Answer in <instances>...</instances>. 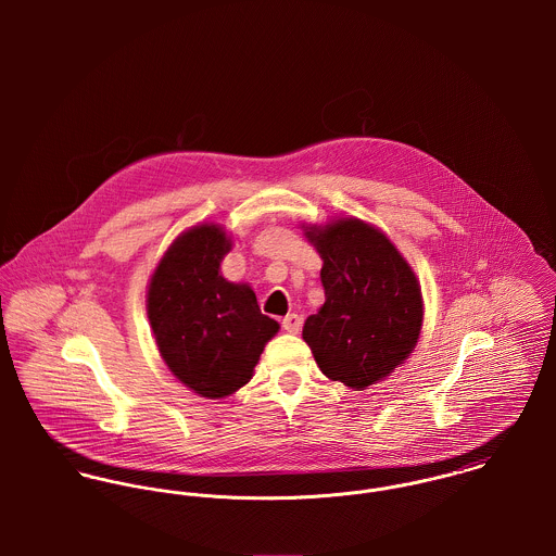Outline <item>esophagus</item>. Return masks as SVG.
I'll return each instance as SVG.
<instances>
[{"label": "esophagus", "instance_id": "1", "mask_svg": "<svg viewBox=\"0 0 556 556\" xmlns=\"http://www.w3.org/2000/svg\"><path fill=\"white\" fill-rule=\"evenodd\" d=\"M282 329H287L289 333H300V329H302V317L295 315V313L287 315V317L282 318Z\"/></svg>", "mask_w": 556, "mask_h": 556}]
</instances>
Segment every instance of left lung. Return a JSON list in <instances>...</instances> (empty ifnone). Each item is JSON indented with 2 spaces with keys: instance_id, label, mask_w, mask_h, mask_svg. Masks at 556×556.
Segmentation results:
<instances>
[{
  "instance_id": "1",
  "label": "left lung",
  "mask_w": 556,
  "mask_h": 556,
  "mask_svg": "<svg viewBox=\"0 0 556 556\" xmlns=\"http://www.w3.org/2000/svg\"><path fill=\"white\" fill-rule=\"evenodd\" d=\"M304 231L323 258L325 304L302 336L327 379L362 392L413 353L424 320L419 282L390 238L359 218Z\"/></svg>"
}]
</instances>
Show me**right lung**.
Here are the masks:
<instances>
[{"label": "right lung", "mask_w": 556, "mask_h": 556, "mask_svg": "<svg viewBox=\"0 0 556 556\" xmlns=\"http://www.w3.org/2000/svg\"><path fill=\"white\" fill-rule=\"evenodd\" d=\"M231 245L220 225H197L168 245L148 287V318L164 364L210 400L243 388L280 329L261 315L250 285L220 274Z\"/></svg>", "instance_id": "1"}]
</instances>
